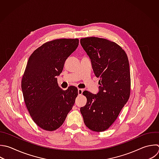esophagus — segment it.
<instances>
[{"label": "esophagus", "instance_id": "34e87169", "mask_svg": "<svg viewBox=\"0 0 159 159\" xmlns=\"http://www.w3.org/2000/svg\"><path fill=\"white\" fill-rule=\"evenodd\" d=\"M83 89H81V88L78 89V93L79 95H81L83 94Z\"/></svg>", "mask_w": 159, "mask_h": 159}]
</instances>
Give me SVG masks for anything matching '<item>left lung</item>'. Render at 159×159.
<instances>
[{
  "label": "left lung",
  "mask_w": 159,
  "mask_h": 159,
  "mask_svg": "<svg viewBox=\"0 0 159 159\" xmlns=\"http://www.w3.org/2000/svg\"><path fill=\"white\" fill-rule=\"evenodd\" d=\"M100 78L99 91H84L86 105L80 108L84 124L91 130H107L117 118L130 93L129 63L125 51L116 43L95 37L80 40Z\"/></svg>",
  "instance_id": "left-lung-1"
}]
</instances>
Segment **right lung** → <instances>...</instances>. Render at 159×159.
Masks as SVG:
<instances>
[{
	"mask_svg": "<svg viewBox=\"0 0 159 159\" xmlns=\"http://www.w3.org/2000/svg\"><path fill=\"white\" fill-rule=\"evenodd\" d=\"M78 44V39H55L39 47L29 58L22 89L32 119L42 129H58L75 104L77 88L72 86L63 90L58 86L57 76Z\"/></svg>",
	"mask_w": 159,
	"mask_h": 159,
	"instance_id": "obj_1",
	"label": "right lung"
}]
</instances>
